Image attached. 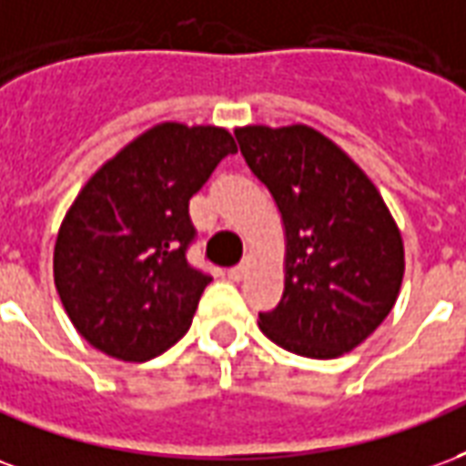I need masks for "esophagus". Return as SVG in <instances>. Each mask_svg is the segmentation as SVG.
Here are the masks:
<instances>
[{"label": "esophagus", "instance_id": "34e87169", "mask_svg": "<svg viewBox=\"0 0 466 466\" xmlns=\"http://www.w3.org/2000/svg\"><path fill=\"white\" fill-rule=\"evenodd\" d=\"M248 268H250L248 263H240V266L230 268L228 278H230V280H236V283H238V280H243V278H246V273H248Z\"/></svg>", "mask_w": 466, "mask_h": 466}]
</instances>
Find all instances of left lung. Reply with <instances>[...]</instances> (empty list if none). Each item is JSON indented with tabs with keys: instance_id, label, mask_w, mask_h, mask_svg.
Returning a JSON list of instances; mask_svg holds the SVG:
<instances>
[{
	"instance_id": "left-lung-1",
	"label": "left lung",
	"mask_w": 466,
	"mask_h": 466,
	"mask_svg": "<svg viewBox=\"0 0 466 466\" xmlns=\"http://www.w3.org/2000/svg\"><path fill=\"white\" fill-rule=\"evenodd\" d=\"M285 230V290L260 330L288 352L340 358L395 308L405 243L368 173L312 126L236 128Z\"/></svg>"
}]
</instances>
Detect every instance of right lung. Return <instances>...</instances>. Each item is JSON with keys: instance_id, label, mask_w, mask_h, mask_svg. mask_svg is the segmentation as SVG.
I'll return each instance as SVG.
<instances>
[{"instance_id": "add662e5", "label": "right lung", "mask_w": 466, "mask_h": 466, "mask_svg": "<svg viewBox=\"0 0 466 466\" xmlns=\"http://www.w3.org/2000/svg\"><path fill=\"white\" fill-rule=\"evenodd\" d=\"M220 126L163 121L108 158L61 220L54 285L91 348L146 362L188 332L208 275L188 266V200L236 154Z\"/></svg>"}]
</instances>
